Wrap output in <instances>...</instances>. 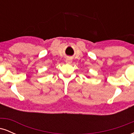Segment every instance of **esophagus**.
<instances>
[{"label":"esophagus","mask_w":134,"mask_h":134,"mask_svg":"<svg viewBox=\"0 0 134 134\" xmlns=\"http://www.w3.org/2000/svg\"><path fill=\"white\" fill-rule=\"evenodd\" d=\"M72 62V59L70 58H66L65 62L67 63V64H71Z\"/></svg>","instance_id":"obj_1"}]
</instances>
